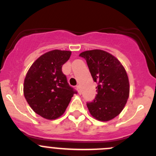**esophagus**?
Returning <instances> with one entry per match:
<instances>
[{"label":"esophagus","mask_w":156,"mask_h":156,"mask_svg":"<svg viewBox=\"0 0 156 156\" xmlns=\"http://www.w3.org/2000/svg\"><path fill=\"white\" fill-rule=\"evenodd\" d=\"M76 89H77V90H78V93H79L80 94H81V90H80V85H77V86H76Z\"/></svg>","instance_id":"1"}]
</instances>
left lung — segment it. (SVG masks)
Returning a JSON list of instances; mask_svg holds the SVG:
<instances>
[{
    "label": "left lung",
    "instance_id": "left-lung-1",
    "mask_svg": "<svg viewBox=\"0 0 156 156\" xmlns=\"http://www.w3.org/2000/svg\"><path fill=\"white\" fill-rule=\"evenodd\" d=\"M80 56L85 58L94 81L98 83L95 98L87 103L88 110L98 120H111L122 112L129 98L126 70L116 58L105 51H86Z\"/></svg>",
    "mask_w": 156,
    "mask_h": 156
}]
</instances>
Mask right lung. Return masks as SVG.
<instances>
[{
    "instance_id": "obj_1",
    "label": "right lung",
    "mask_w": 156,
    "mask_h": 156,
    "mask_svg": "<svg viewBox=\"0 0 156 156\" xmlns=\"http://www.w3.org/2000/svg\"><path fill=\"white\" fill-rule=\"evenodd\" d=\"M71 55L69 51L54 50L33 63L24 80L25 98L36 113L47 119L61 116L76 90L62 71Z\"/></svg>"
}]
</instances>
